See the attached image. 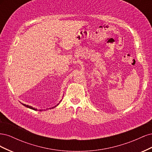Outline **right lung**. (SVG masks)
<instances>
[{"instance_id": "right-lung-1", "label": "right lung", "mask_w": 152, "mask_h": 152, "mask_svg": "<svg viewBox=\"0 0 152 152\" xmlns=\"http://www.w3.org/2000/svg\"><path fill=\"white\" fill-rule=\"evenodd\" d=\"M61 101L60 102H59V103L61 102ZM59 103L58 104H56V106H54V107H52V108H49V109H52V108H55V107H56L59 104ZM23 105V106H25V107H27V108H30V109H32V110H37V109H36V108H33L32 107H31V106H29V105H27V104H23V103H21ZM40 111H42V110H40Z\"/></svg>"}]
</instances>
